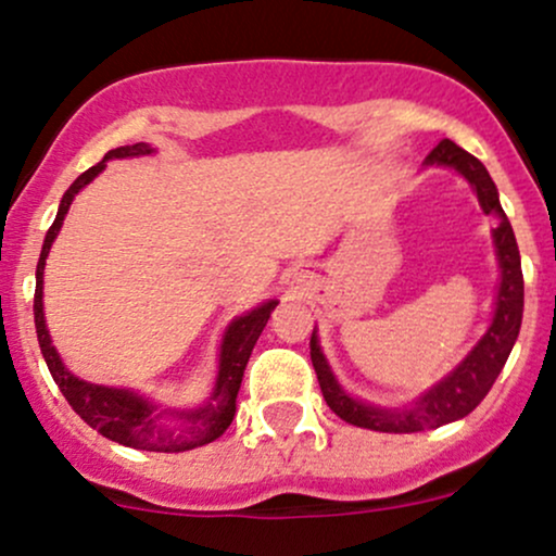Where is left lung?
Listing matches in <instances>:
<instances>
[{
    "mask_svg": "<svg viewBox=\"0 0 556 556\" xmlns=\"http://www.w3.org/2000/svg\"><path fill=\"white\" fill-rule=\"evenodd\" d=\"M426 167H450L457 175L468 180L470 188L481 203L483 214H491L496 219V227L491 229L494 240V253L500 261V287L494 298V316L483 331V337L473 344L465 358L452 368L444 379L420 392L410 405L384 407L374 405L361 397H353L340 384L334 371H331L327 355H324L318 334L314 329L311 334V361H314L318 384H321L324 400L331 410L348 424L361 426V429L384 431V433H413L426 429H439V426L460 420L473 413L481 400L486 397L491 384L507 363L513 344L520 334L522 324V269H520V251L515 240L513 225L507 214L502 212L500 193L496 185L489 177L486 167L473 154L463 151L460 146L444 138L437 149L426 156Z\"/></svg>",
    "mask_w": 556,
    "mask_h": 556,
    "instance_id": "1",
    "label": "left lung"
}]
</instances>
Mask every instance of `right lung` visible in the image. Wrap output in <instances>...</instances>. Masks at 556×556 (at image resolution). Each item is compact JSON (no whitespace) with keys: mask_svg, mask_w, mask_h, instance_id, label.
<instances>
[{"mask_svg":"<svg viewBox=\"0 0 556 556\" xmlns=\"http://www.w3.org/2000/svg\"><path fill=\"white\" fill-rule=\"evenodd\" d=\"M154 149L149 143H132L112 149L110 154L101 159L91 169L83 175L67 188L62 195L60 208H56L54 225L49 227L47 238H43L41 258L36 266V295H34V318H36V334L38 344H41V355L47 361L49 374L65 394V400L73 405V410L86 420L91 429H96L101 437L112 439V442L132 446V450L146 452H188L195 446H203L222 433L232 424L235 410H238V392L242 384V374H245L248 358L253 353V344L258 342L261 331H264L266 321H269L271 311L277 308L279 300H266V303L256 305L248 314L235 316L227 324L225 334H222L219 344V366H216L214 389L208 400L198 407H162L159 402L149 400L146 394L136 392V389L123 387H104L91 384L75 376L62 363L60 353L52 344V334L47 329V318H43V266H47V256L52 251V242L60 235L62 222L70 212L73 198L86 188L93 177H99L106 169V162L112 159H136V156H151Z\"/></svg>","mask_w":556,"mask_h":556,"instance_id":"right-lung-1","label":"right lung"}]
</instances>
